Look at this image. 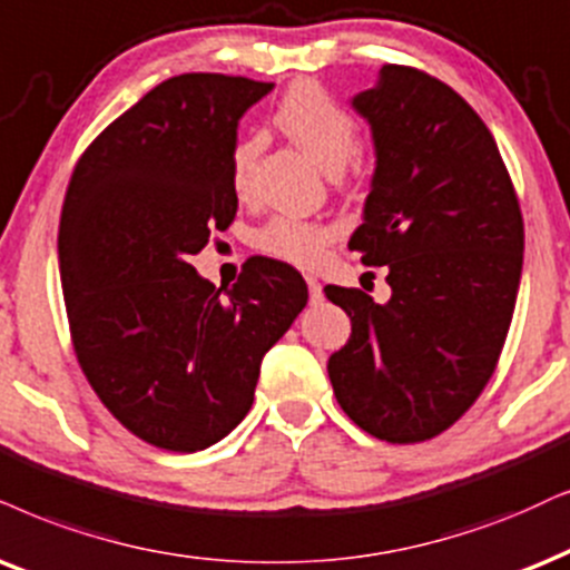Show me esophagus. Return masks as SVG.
Segmentation results:
<instances>
[{"label":"esophagus","instance_id":"obj_1","mask_svg":"<svg viewBox=\"0 0 570 570\" xmlns=\"http://www.w3.org/2000/svg\"><path fill=\"white\" fill-rule=\"evenodd\" d=\"M305 281H307L309 302H321V299H323V286H321V281H318V278H313V276H307Z\"/></svg>","mask_w":570,"mask_h":570}]
</instances>
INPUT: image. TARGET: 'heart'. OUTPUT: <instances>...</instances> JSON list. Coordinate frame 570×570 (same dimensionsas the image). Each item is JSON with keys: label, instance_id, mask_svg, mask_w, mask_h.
Listing matches in <instances>:
<instances>
[{"label": "heart", "instance_id": "1", "mask_svg": "<svg viewBox=\"0 0 570 570\" xmlns=\"http://www.w3.org/2000/svg\"><path fill=\"white\" fill-rule=\"evenodd\" d=\"M276 124L286 131L323 170L338 173L357 155L360 131L357 124L315 83H294L281 97L276 107ZM261 141L244 139L234 147L232 181L234 189L244 194L249 186V173L255 165ZM336 232L315 220L276 215L257 232L255 244L265 255L276 257L297 268H309L323 257V252L334 242Z\"/></svg>", "mask_w": 570, "mask_h": 570}]
</instances>
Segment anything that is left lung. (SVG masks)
<instances>
[{
	"label": "left lung",
	"mask_w": 570,
	"mask_h": 570,
	"mask_svg": "<svg viewBox=\"0 0 570 570\" xmlns=\"http://www.w3.org/2000/svg\"><path fill=\"white\" fill-rule=\"evenodd\" d=\"M352 107L371 126L376 173L350 249L386 265L392 297L323 289L352 321L328 379L371 436L426 442L497 368L521 284V205L484 120L439 78L384 65Z\"/></svg>",
	"instance_id": "left-lung-1"
}]
</instances>
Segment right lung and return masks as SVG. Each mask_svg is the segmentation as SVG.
<instances>
[{"mask_svg":"<svg viewBox=\"0 0 570 570\" xmlns=\"http://www.w3.org/2000/svg\"><path fill=\"white\" fill-rule=\"evenodd\" d=\"M273 83L184 73L147 91L76 163L60 278L83 376L134 436L197 452L242 423L263 355L307 305L292 265L252 257L232 289L189 263L236 218L239 118Z\"/></svg>","mask_w":570,"mask_h":570,"instance_id":"right-lung-1","label":"right lung"}]
</instances>
